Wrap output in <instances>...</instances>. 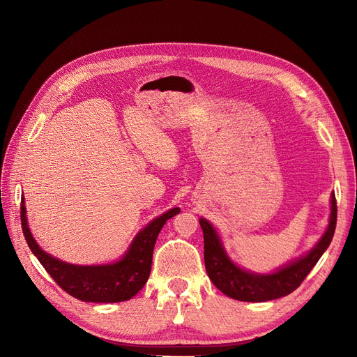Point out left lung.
<instances>
[{
  "label": "left lung",
  "mask_w": 357,
  "mask_h": 357,
  "mask_svg": "<svg viewBox=\"0 0 357 357\" xmlns=\"http://www.w3.org/2000/svg\"><path fill=\"white\" fill-rule=\"evenodd\" d=\"M337 222V202L331 194L330 222L323 237L304 256L291 261L273 273L260 275L236 266L222 248L215 229L205 220L199 218V226L204 233V261L205 269L213 284L230 298L237 301L265 303L272 299L287 296L294 292L315 266V264L330 246Z\"/></svg>",
  "instance_id": "obj_1"
}]
</instances>
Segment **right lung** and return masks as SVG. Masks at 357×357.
Returning a JSON list of instances; mask_svg holds the SVG:
<instances>
[{
    "mask_svg": "<svg viewBox=\"0 0 357 357\" xmlns=\"http://www.w3.org/2000/svg\"><path fill=\"white\" fill-rule=\"evenodd\" d=\"M172 208L150 221L131 241L124 256L109 265L79 266L47 255L33 238L27 226L24 198L22 199V229L33 255L65 292L85 303H121L133 298L147 282L156 238L165 222L179 214Z\"/></svg>",
    "mask_w": 357,
    "mask_h": 357,
    "instance_id": "right-lung-1",
    "label": "right lung"
}]
</instances>
